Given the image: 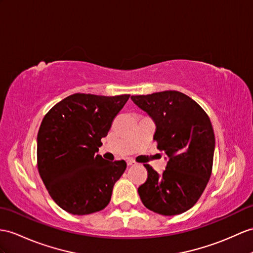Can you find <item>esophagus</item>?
I'll return each mask as SVG.
<instances>
[{
	"label": "esophagus",
	"mask_w": 253,
	"mask_h": 253,
	"mask_svg": "<svg viewBox=\"0 0 253 253\" xmlns=\"http://www.w3.org/2000/svg\"><path fill=\"white\" fill-rule=\"evenodd\" d=\"M126 163H127V165H128V166L136 165V162H135L134 160H132V159H127V160H126Z\"/></svg>",
	"instance_id": "34e87169"
}]
</instances>
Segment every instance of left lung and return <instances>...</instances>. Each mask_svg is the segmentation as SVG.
Wrapping results in <instances>:
<instances>
[{
    "instance_id": "8db88e82",
    "label": "left lung",
    "mask_w": 253,
    "mask_h": 253,
    "mask_svg": "<svg viewBox=\"0 0 253 253\" xmlns=\"http://www.w3.org/2000/svg\"><path fill=\"white\" fill-rule=\"evenodd\" d=\"M132 101L155 120L153 140L169 162L162 175L149 164L147 180L138 194L150 211L179 214L193 207L211 176L214 133L208 115L198 103L179 91L132 95Z\"/></svg>"
}]
</instances>
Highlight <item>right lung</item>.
<instances>
[{"label":"right lung","instance_id":"obj_1","mask_svg":"<svg viewBox=\"0 0 253 253\" xmlns=\"http://www.w3.org/2000/svg\"><path fill=\"white\" fill-rule=\"evenodd\" d=\"M128 97L75 93L45 115L38 134V169L63 211L82 215L108 205L126 163L106 161L96 152Z\"/></svg>","mask_w":253,"mask_h":253}]
</instances>
